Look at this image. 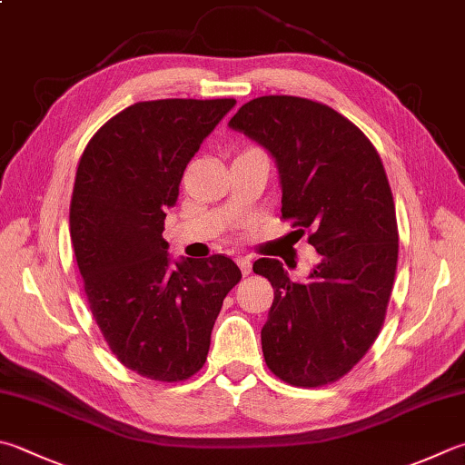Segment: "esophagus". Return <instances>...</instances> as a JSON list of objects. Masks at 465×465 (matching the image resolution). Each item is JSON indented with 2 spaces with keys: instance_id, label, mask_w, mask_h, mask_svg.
Returning a JSON list of instances; mask_svg holds the SVG:
<instances>
[{
  "instance_id": "obj_1",
  "label": "esophagus",
  "mask_w": 465,
  "mask_h": 465,
  "mask_svg": "<svg viewBox=\"0 0 465 465\" xmlns=\"http://www.w3.org/2000/svg\"><path fill=\"white\" fill-rule=\"evenodd\" d=\"M236 262H239V267H241V271H242V275H251V271H252V261H251L249 257H239V259H236Z\"/></svg>"
}]
</instances>
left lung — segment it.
<instances>
[{"mask_svg":"<svg viewBox=\"0 0 465 465\" xmlns=\"http://www.w3.org/2000/svg\"><path fill=\"white\" fill-rule=\"evenodd\" d=\"M229 127L273 155L282 216L310 231L320 255L305 282H293L277 259L252 265L275 292L262 356L293 387L336 382L374 344L395 283L399 229L381 155L352 121L302 96H259Z\"/></svg>","mask_w":465,"mask_h":465,"instance_id":"left-lung-1","label":"left lung"}]
</instances>
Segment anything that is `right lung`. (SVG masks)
Returning <instances> with one entry per match:
<instances>
[{
	"mask_svg": "<svg viewBox=\"0 0 465 465\" xmlns=\"http://www.w3.org/2000/svg\"><path fill=\"white\" fill-rule=\"evenodd\" d=\"M234 99L143 101L84 147L70 200V239L93 318L119 362L180 382L203 369L210 334L241 269L224 255L172 261L165 210L200 143Z\"/></svg>",
	"mask_w": 465,
	"mask_h": 465,
	"instance_id": "add662e5",
	"label": "right lung"
}]
</instances>
